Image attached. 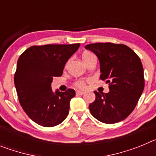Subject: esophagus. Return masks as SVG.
Returning <instances> with one entry per match:
<instances>
[{
	"instance_id": "obj_1",
	"label": "esophagus",
	"mask_w": 156,
	"mask_h": 156,
	"mask_svg": "<svg viewBox=\"0 0 156 156\" xmlns=\"http://www.w3.org/2000/svg\"><path fill=\"white\" fill-rule=\"evenodd\" d=\"M85 92L83 91H81V90H77L76 91V94L77 95H83V94H84Z\"/></svg>"
}]
</instances>
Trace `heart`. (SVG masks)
<instances>
[{
    "mask_svg": "<svg viewBox=\"0 0 156 156\" xmlns=\"http://www.w3.org/2000/svg\"><path fill=\"white\" fill-rule=\"evenodd\" d=\"M93 56L94 55L91 52L88 51H83V53L82 54V58L83 60V62H85L86 60H87L88 58H90L93 57ZM76 85L80 88H83L85 87V83L83 81H78V82L76 83Z\"/></svg>",
    "mask_w": 156,
    "mask_h": 156,
    "instance_id": "obj_1",
    "label": "heart"
}]
</instances>
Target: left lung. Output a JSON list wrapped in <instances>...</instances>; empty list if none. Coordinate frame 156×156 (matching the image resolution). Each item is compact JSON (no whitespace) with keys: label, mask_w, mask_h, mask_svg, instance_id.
<instances>
[{"label":"left lung","mask_w":156,"mask_h":156,"mask_svg":"<svg viewBox=\"0 0 156 156\" xmlns=\"http://www.w3.org/2000/svg\"><path fill=\"white\" fill-rule=\"evenodd\" d=\"M97 55L100 62V79L108 83V93L95 94L89 105L91 115L104 123L123 120L137 105L144 87V69L140 59L124 44L96 43L85 46Z\"/></svg>","instance_id":"left-lung-1"}]
</instances>
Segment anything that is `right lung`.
Listing matches in <instances>:
<instances>
[{"label": "right lung", "instance_id": "right-lung-1", "mask_svg": "<svg viewBox=\"0 0 156 156\" xmlns=\"http://www.w3.org/2000/svg\"><path fill=\"white\" fill-rule=\"evenodd\" d=\"M79 47L80 44L32 46L19 56L14 78L19 103L37 124L52 127L68 115L75 90L54 92L51 83L54 76L62 75L66 62Z\"/></svg>", "mask_w": 156, "mask_h": 156}]
</instances>
